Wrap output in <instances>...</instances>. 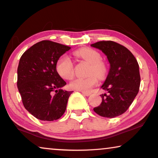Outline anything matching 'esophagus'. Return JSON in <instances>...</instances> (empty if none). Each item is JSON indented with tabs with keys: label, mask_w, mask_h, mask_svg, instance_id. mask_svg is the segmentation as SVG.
Masks as SVG:
<instances>
[{
	"label": "esophagus",
	"mask_w": 158,
	"mask_h": 158,
	"mask_svg": "<svg viewBox=\"0 0 158 158\" xmlns=\"http://www.w3.org/2000/svg\"><path fill=\"white\" fill-rule=\"evenodd\" d=\"M82 94L84 95V96H89L90 95V93H85V92H82Z\"/></svg>",
	"instance_id": "1"
}]
</instances>
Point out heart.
Instances as JSON below:
<instances>
[{
	"label": "heart",
	"mask_w": 158,
	"mask_h": 158,
	"mask_svg": "<svg viewBox=\"0 0 158 158\" xmlns=\"http://www.w3.org/2000/svg\"><path fill=\"white\" fill-rule=\"evenodd\" d=\"M75 55L81 58L90 64L88 72L89 77L85 78H76L70 82V88L81 92H89L90 89L97 83V78H103L106 73V67L101 61L100 54L94 49L84 47L75 52ZM56 70L60 76L65 80H70L74 75L73 64L71 60L67 56H63L57 60ZM96 75L95 77L94 75Z\"/></svg>",
	"instance_id": "1"
}]
</instances>
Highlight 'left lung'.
<instances>
[{"instance_id": "1", "label": "left lung", "mask_w": 158, "mask_h": 158, "mask_svg": "<svg viewBox=\"0 0 158 158\" xmlns=\"http://www.w3.org/2000/svg\"><path fill=\"white\" fill-rule=\"evenodd\" d=\"M90 46L98 49L109 62V73L101 88V103L94 111L99 116L114 118L124 114L139 92L140 75L138 62L126 47L112 41H101Z\"/></svg>"}]
</instances>
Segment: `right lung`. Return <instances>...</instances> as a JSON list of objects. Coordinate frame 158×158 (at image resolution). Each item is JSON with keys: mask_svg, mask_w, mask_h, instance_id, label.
Here are the masks:
<instances>
[{"mask_svg": "<svg viewBox=\"0 0 158 158\" xmlns=\"http://www.w3.org/2000/svg\"><path fill=\"white\" fill-rule=\"evenodd\" d=\"M70 49L44 40L28 49L20 58L17 86L25 109L38 119L57 120L65 111L73 91L62 89L66 82L57 73L56 64Z\"/></svg>", "mask_w": 158, "mask_h": 158, "instance_id": "add662e5", "label": "right lung"}]
</instances>
